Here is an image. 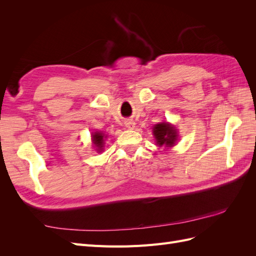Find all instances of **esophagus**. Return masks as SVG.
Here are the masks:
<instances>
[{
    "mask_svg": "<svg viewBox=\"0 0 256 256\" xmlns=\"http://www.w3.org/2000/svg\"><path fill=\"white\" fill-rule=\"evenodd\" d=\"M125 126L128 129H134L136 126V122L132 120H125Z\"/></svg>",
    "mask_w": 256,
    "mask_h": 256,
    "instance_id": "34e87169",
    "label": "esophagus"
}]
</instances>
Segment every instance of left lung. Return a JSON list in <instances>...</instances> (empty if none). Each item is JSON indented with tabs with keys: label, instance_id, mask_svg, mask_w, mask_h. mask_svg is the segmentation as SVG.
<instances>
[{
	"label": "left lung",
	"instance_id": "8db88e82",
	"mask_svg": "<svg viewBox=\"0 0 256 256\" xmlns=\"http://www.w3.org/2000/svg\"><path fill=\"white\" fill-rule=\"evenodd\" d=\"M152 134L154 138H156L157 145L166 147L174 146L177 140V129L168 122H160L154 125L152 128Z\"/></svg>",
	"mask_w": 256,
	"mask_h": 256
}]
</instances>
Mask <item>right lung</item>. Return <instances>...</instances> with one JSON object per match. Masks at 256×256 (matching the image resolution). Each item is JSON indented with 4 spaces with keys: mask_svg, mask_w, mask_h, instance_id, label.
I'll return each instance as SVG.
<instances>
[{
    "mask_svg": "<svg viewBox=\"0 0 256 256\" xmlns=\"http://www.w3.org/2000/svg\"><path fill=\"white\" fill-rule=\"evenodd\" d=\"M106 138V136L102 132H94L92 134V144L95 145L96 150H98L99 152L104 150V144Z\"/></svg>",
    "mask_w": 256,
    "mask_h": 256,
    "instance_id": "1",
    "label": "right lung"
}]
</instances>
